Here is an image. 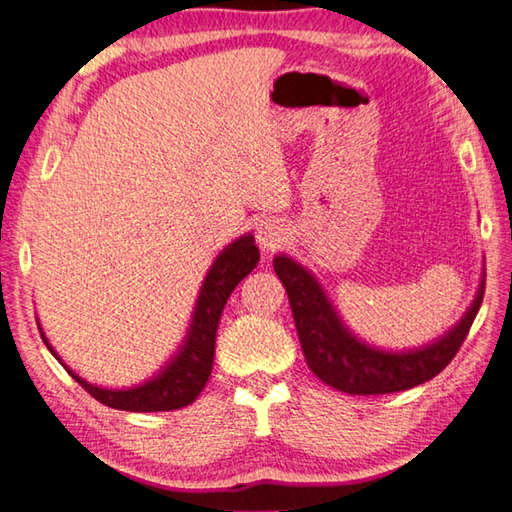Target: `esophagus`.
I'll list each match as a JSON object with an SVG mask.
<instances>
[{
    "label": "esophagus",
    "mask_w": 512,
    "mask_h": 512,
    "mask_svg": "<svg viewBox=\"0 0 512 512\" xmlns=\"http://www.w3.org/2000/svg\"><path fill=\"white\" fill-rule=\"evenodd\" d=\"M256 240L263 249H279L285 240V229L279 220H265L256 227Z\"/></svg>",
    "instance_id": "obj_1"
}]
</instances>
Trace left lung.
Instances as JSON below:
<instances>
[{
    "label": "left lung",
    "mask_w": 512,
    "mask_h": 512,
    "mask_svg": "<svg viewBox=\"0 0 512 512\" xmlns=\"http://www.w3.org/2000/svg\"><path fill=\"white\" fill-rule=\"evenodd\" d=\"M274 272L285 285L299 342L310 371L321 382L353 396H378L418 387L436 378L459 353L483 301V281L463 319L434 344L389 353L357 339L328 301L315 276L288 256L274 258Z\"/></svg>",
    "instance_id": "obj_1"
}]
</instances>
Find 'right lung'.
<instances>
[{"instance_id": "1", "label": "right lung", "mask_w": 512, "mask_h": 512, "mask_svg": "<svg viewBox=\"0 0 512 512\" xmlns=\"http://www.w3.org/2000/svg\"><path fill=\"white\" fill-rule=\"evenodd\" d=\"M258 247L254 236H240L231 245L222 249V254L215 258L211 270L206 272V279L200 288V297L195 303L191 328L179 346L177 355L161 369L155 378L130 389H103L94 387L87 380L80 378L69 366L60 360L58 353L53 351L51 344L44 337L42 328L40 335L58 362L69 371L80 387L89 396L103 402L105 407L123 409V411H173L182 409L200 396L206 380H209L213 369L215 355V333H218L220 315L227 303L233 288L245 279V276L258 265Z\"/></svg>"}]
</instances>
